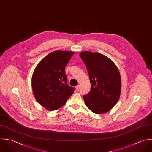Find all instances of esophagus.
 <instances>
[{
  "label": "esophagus",
  "instance_id": "1",
  "mask_svg": "<svg viewBox=\"0 0 152 152\" xmlns=\"http://www.w3.org/2000/svg\"><path fill=\"white\" fill-rule=\"evenodd\" d=\"M79 89H80V85H77V86H76V90L77 91H79Z\"/></svg>",
  "mask_w": 152,
  "mask_h": 152
}]
</instances>
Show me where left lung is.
I'll return each instance as SVG.
<instances>
[{
  "mask_svg": "<svg viewBox=\"0 0 152 152\" xmlns=\"http://www.w3.org/2000/svg\"><path fill=\"white\" fill-rule=\"evenodd\" d=\"M86 65L91 84L89 93L83 96L92 112L102 114L109 111L118 102L121 78L115 64L106 56L86 51L80 53Z\"/></svg>",
  "mask_w": 152,
  "mask_h": 152,
  "instance_id": "obj_1",
  "label": "left lung"
}]
</instances>
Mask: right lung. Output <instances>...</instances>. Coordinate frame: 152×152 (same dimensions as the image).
Returning <instances> with one entry per match:
<instances>
[{
	"label": "right lung",
	"instance_id": "1",
	"mask_svg": "<svg viewBox=\"0 0 152 152\" xmlns=\"http://www.w3.org/2000/svg\"><path fill=\"white\" fill-rule=\"evenodd\" d=\"M74 52L56 50L45 57L36 67L31 78L36 100L47 110L62 107L75 91L67 85L65 67Z\"/></svg>",
	"mask_w": 152,
	"mask_h": 152
}]
</instances>
